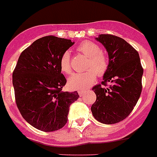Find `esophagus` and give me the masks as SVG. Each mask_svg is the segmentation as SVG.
I'll return each mask as SVG.
<instances>
[{"instance_id": "1", "label": "esophagus", "mask_w": 157, "mask_h": 157, "mask_svg": "<svg viewBox=\"0 0 157 157\" xmlns=\"http://www.w3.org/2000/svg\"><path fill=\"white\" fill-rule=\"evenodd\" d=\"M86 90H79V91H78V95H79L80 96H83V95H84V93H86Z\"/></svg>"}]
</instances>
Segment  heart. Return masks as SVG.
<instances>
[{
  "mask_svg": "<svg viewBox=\"0 0 157 157\" xmlns=\"http://www.w3.org/2000/svg\"><path fill=\"white\" fill-rule=\"evenodd\" d=\"M77 50L88 57L86 68L87 71L82 73H75L69 77L67 85L72 90H84L91 86L96 80V75L102 76L107 71L109 66L108 59L94 43L84 41L78 47ZM60 68L62 72L70 74L71 72L70 54L66 51L60 58Z\"/></svg>",
  "mask_w": 157,
  "mask_h": 157,
  "instance_id": "1",
  "label": "heart"
}]
</instances>
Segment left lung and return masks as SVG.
Listing matches in <instances>:
<instances>
[{
    "label": "left lung",
    "mask_w": 157,
    "mask_h": 157,
    "mask_svg": "<svg viewBox=\"0 0 157 157\" xmlns=\"http://www.w3.org/2000/svg\"><path fill=\"white\" fill-rule=\"evenodd\" d=\"M108 53L109 66L102 85L92 90L96 100L91 107L96 120L106 124L121 121L130 114L142 92L143 69L139 53L122 38L101 34L96 38ZM108 82L110 86L104 87Z\"/></svg>",
    "instance_id": "left-lung-1"
}]
</instances>
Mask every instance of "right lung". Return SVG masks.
I'll list each match as a JSON object with an SVG mask.
<instances>
[{"mask_svg": "<svg viewBox=\"0 0 157 157\" xmlns=\"http://www.w3.org/2000/svg\"><path fill=\"white\" fill-rule=\"evenodd\" d=\"M74 44L54 36L38 39L21 52L13 71L17 107L23 118L43 132L64 127L70 105L79 97L77 91H62L67 81L59 64Z\"/></svg>", "mask_w": 157, "mask_h": 157, "instance_id": "right-lung-1", "label": "right lung"}]
</instances>
